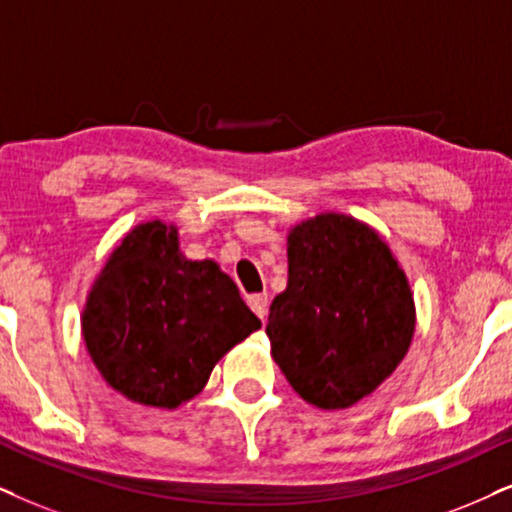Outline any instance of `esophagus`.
Here are the masks:
<instances>
[{
  "instance_id": "esophagus-1",
  "label": "esophagus",
  "mask_w": 512,
  "mask_h": 512,
  "mask_svg": "<svg viewBox=\"0 0 512 512\" xmlns=\"http://www.w3.org/2000/svg\"><path fill=\"white\" fill-rule=\"evenodd\" d=\"M248 304H250L252 312H255L257 316H260L262 321L267 319V312H269V297H267V293L250 295V297H248Z\"/></svg>"
}]
</instances>
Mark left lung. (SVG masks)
<instances>
[{
  "mask_svg": "<svg viewBox=\"0 0 512 512\" xmlns=\"http://www.w3.org/2000/svg\"><path fill=\"white\" fill-rule=\"evenodd\" d=\"M288 286L269 307L271 357L323 411L373 394L409 352L416 302L385 238L342 212L290 226Z\"/></svg>",
  "mask_w": 512,
  "mask_h": 512,
  "instance_id": "left-lung-1",
  "label": "left lung"
}]
</instances>
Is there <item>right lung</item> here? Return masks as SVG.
Here are the masks:
<instances>
[{
    "mask_svg": "<svg viewBox=\"0 0 512 512\" xmlns=\"http://www.w3.org/2000/svg\"><path fill=\"white\" fill-rule=\"evenodd\" d=\"M82 338L122 397L177 409L208 385L217 361L260 331L215 260H186L177 224L141 222L115 245L82 309Z\"/></svg>",
    "mask_w": 512,
    "mask_h": 512,
    "instance_id": "1",
    "label": "right lung"
}]
</instances>
